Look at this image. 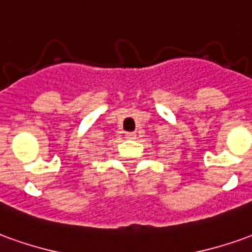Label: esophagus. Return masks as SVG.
I'll use <instances>...</instances> for the list:
<instances>
[{
	"instance_id": "esophagus-1",
	"label": "esophagus",
	"mask_w": 252,
	"mask_h": 252,
	"mask_svg": "<svg viewBox=\"0 0 252 252\" xmlns=\"http://www.w3.org/2000/svg\"><path fill=\"white\" fill-rule=\"evenodd\" d=\"M126 138L129 139V140H132V139H136V133H135V132H126Z\"/></svg>"
}]
</instances>
